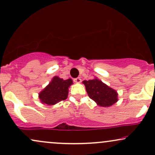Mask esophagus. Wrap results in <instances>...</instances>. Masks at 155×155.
I'll list each match as a JSON object with an SVG mask.
<instances>
[{"label":"esophagus","mask_w":155,"mask_h":155,"mask_svg":"<svg viewBox=\"0 0 155 155\" xmlns=\"http://www.w3.org/2000/svg\"><path fill=\"white\" fill-rule=\"evenodd\" d=\"M74 82H76V83H80L81 81V79H80L79 77H78V78H76V79H74Z\"/></svg>","instance_id":"obj_1"}]
</instances>
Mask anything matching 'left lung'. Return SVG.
Instances as JSON below:
<instances>
[{
	"mask_svg": "<svg viewBox=\"0 0 155 155\" xmlns=\"http://www.w3.org/2000/svg\"><path fill=\"white\" fill-rule=\"evenodd\" d=\"M82 83L89 97L100 107H110L118 102V92L97 77Z\"/></svg>",
	"mask_w": 155,
	"mask_h": 155,
	"instance_id": "left-lung-1",
	"label": "left lung"
}]
</instances>
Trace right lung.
<instances>
[{"label": "right lung", "instance_id": "add662e5", "mask_svg": "<svg viewBox=\"0 0 155 155\" xmlns=\"http://www.w3.org/2000/svg\"><path fill=\"white\" fill-rule=\"evenodd\" d=\"M73 84L71 79L63 80L54 76L51 81L39 93V99L42 104L54 105L68 97V88Z\"/></svg>", "mask_w": 155, "mask_h": 155}]
</instances>
